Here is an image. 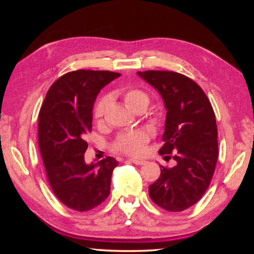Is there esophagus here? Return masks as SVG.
Here are the masks:
<instances>
[{"label": "esophagus", "mask_w": 254, "mask_h": 254, "mask_svg": "<svg viewBox=\"0 0 254 254\" xmlns=\"http://www.w3.org/2000/svg\"><path fill=\"white\" fill-rule=\"evenodd\" d=\"M128 160H130L132 163H134V165H143V163H145V161L144 160H139V159H134V158H131V159H128Z\"/></svg>", "instance_id": "obj_1"}]
</instances>
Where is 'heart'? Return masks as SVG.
<instances>
[{
  "mask_svg": "<svg viewBox=\"0 0 254 254\" xmlns=\"http://www.w3.org/2000/svg\"><path fill=\"white\" fill-rule=\"evenodd\" d=\"M123 100L126 105L133 112L140 107L147 109L149 105V96L143 91L137 88H130L123 92ZM109 104V97L100 98L94 106L93 115L96 121H101L104 117L106 106ZM148 141L147 133L142 130H134L120 134L114 142V148L127 154H139L142 152L144 144Z\"/></svg>",
  "mask_w": 254,
  "mask_h": 254,
  "instance_id": "obj_1",
  "label": "heart"
}]
</instances>
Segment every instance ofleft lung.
Segmentation results:
<instances>
[{
	"label": "left lung",
	"instance_id": "left-lung-1",
	"mask_svg": "<svg viewBox=\"0 0 254 254\" xmlns=\"http://www.w3.org/2000/svg\"><path fill=\"white\" fill-rule=\"evenodd\" d=\"M158 91L167 110L163 145L159 150L173 159V168L160 167L161 174L149 186L153 203L169 212H182L205 194L218 158L217 127L213 107L194 80L175 71H137Z\"/></svg>",
	"mask_w": 254,
	"mask_h": 254
}]
</instances>
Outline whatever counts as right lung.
<instances>
[{"instance_id":"1","label":"right lung","mask_w":254,"mask_h":254,"mask_svg":"<svg viewBox=\"0 0 254 254\" xmlns=\"http://www.w3.org/2000/svg\"><path fill=\"white\" fill-rule=\"evenodd\" d=\"M120 76L107 70L70 71L56 80L45 97L38 127L39 148L50 187L68 208L86 212L110 195L112 173L119 162L106 157L87 165L84 154L96 96Z\"/></svg>"}]
</instances>
